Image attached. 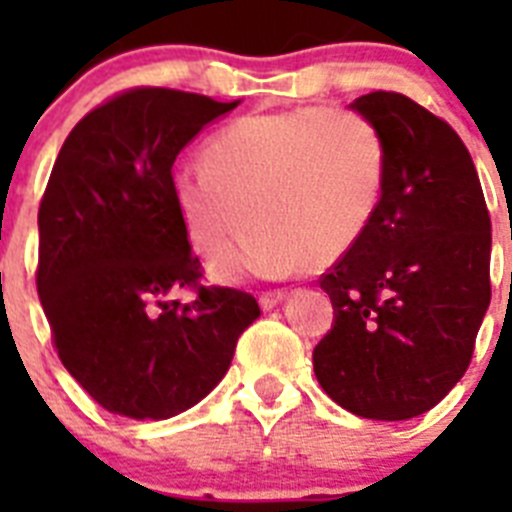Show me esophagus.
Listing matches in <instances>:
<instances>
[{
	"instance_id": "1",
	"label": "esophagus",
	"mask_w": 512,
	"mask_h": 512,
	"mask_svg": "<svg viewBox=\"0 0 512 512\" xmlns=\"http://www.w3.org/2000/svg\"><path fill=\"white\" fill-rule=\"evenodd\" d=\"M284 297H287V292H284V289H269V292H261L259 305L264 307V310H271V307H277Z\"/></svg>"
}]
</instances>
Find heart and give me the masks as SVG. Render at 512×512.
Instances as JSON below:
<instances>
[{"label":"heart","mask_w":512,"mask_h":512,"mask_svg":"<svg viewBox=\"0 0 512 512\" xmlns=\"http://www.w3.org/2000/svg\"><path fill=\"white\" fill-rule=\"evenodd\" d=\"M384 179L387 151L372 120L295 107L228 122L207 143L205 164L176 166L169 189L189 246L205 259L248 215L241 243L210 264L217 282H243L287 277L315 256L338 259L374 223Z\"/></svg>","instance_id":"1"}]
</instances>
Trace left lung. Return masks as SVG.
Wrapping results in <instances>:
<instances>
[{"label": "left lung", "mask_w": 512, "mask_h": 512, "mask_svg": "<svg viewBox=\"0 0 512 512\" xmlns=\"http://www.w3.org/2000/svg\"><path fill=\"white\" fill-rule=\"evenodd\" d=\"M351 110L382 135L387 179L374 223L320 277L333 328L312 366L348 413L408 420L472 361L492 295L490 212L449 122L397 92L364 94Z\"/></svg>", "instance_id": "left-lung-1"}]
</instances>
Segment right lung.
I'll return each mask as SVG.
<instances>
[{"label": "right lung", "mask_w": 512, "mask_h": 512, "mask_svg": "<svg viewBox=\"0 0 512 512\" xmlns=\"http://www.w3.org/2000/svg\"><path fill=\"white\" fill-rule=\"evenodd\" d=\"M238 107L135 87L94 107L61 146L38 210V295L58 359L115 415L164 420L210 395L259 318L253 295L202 287L171 200V169ZM194 288V303L173 300Z\"/></svg>", "instance_id": "1"}]
</instances>
